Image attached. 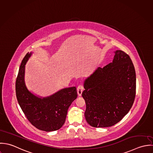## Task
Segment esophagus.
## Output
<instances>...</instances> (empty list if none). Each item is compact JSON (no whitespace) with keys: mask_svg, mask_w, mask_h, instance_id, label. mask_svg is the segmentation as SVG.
<instances>
[{"mask_svg":"<svg viewBox=\"0 0 153 153\" xmlns=\"http://www.w3.org/2000/svg\"><path fill=\"white\" fill-rule=\"evenodd\" d=\"M84 90V87L83 85H80L77 88V93H78V95L79 96H82V92Z\"/></svg>","mask_w":153,"mask_h":153,"instance_id":"esophagus-1","label":"esophagus"}]
</instances>
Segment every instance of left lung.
<instances>
[{
    "instance_id": "obj_1",
    "label": "left lung",
    "mask_w": 153,
    "mask_h": 153,
    "mask_svg": "<svg viewBox=\"0 0 153 153\" xmlns=\"http://www.w3.org/2000/svg\"><path fill=\"white\" fill-rule=\"evenodd\" d=\"M112 62L98 67L84 82L85 116L93 127L120 122L131 109L135 97L136 74L129 56L117 50Z\"/></svg>"
}]
</instances>
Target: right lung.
<instances>
[{"mask_svg":"<svg viewBox=\"0 0 153 153\" xmlns=\"http://www.w3.org/2000/svg\"><path fill=\"white\" fill-rule=\"evenodd\" d=\"M32 55L22 60L16 80V94L19 105L31 123L46 132L57 131L64 123L67 111L77 98L76 87L62 89L45 97H39L28 91L25 83V64Z\"/></svg>","mask_w":153,"mask_h":153,"instance_id":"add662e5","label":"right lung"}]
</instances>
